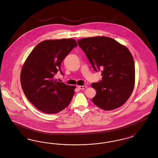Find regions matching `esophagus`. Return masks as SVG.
I'll return each instance as SVG.
<instances>
[{
  "label": "esophagus",
  "instance_id": "1",
  "mask_svg": "<svg viewBox=\"0 0 158 158\" xmlns=\"http://www.w3.org/2000/svg\"><path fill=\"white\" fill-rule=\"evenodd\" d=\"M77 88L79 89H84L86 88V85H83V86H78Z\"/></svg>",
  "mask_w": 158,
  "mask_h": 158
}]
</instances>
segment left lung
<instances>
[{"mask_svg":"<svg viewBox=\"0 0 158 158\" xmlns=\"http://www.w3.org/2000/svg\"><path fill=\"white\" fill-rule=\"evenodd\" d=\"M77 44L85 53L95 71H101L102 80L92 83L96 91L92 99L104 110H113L123 105L135 86V62L127 48L107 37L85 38Z\"/></svg>","mask_w":158,"mask_h":158,"instance_id":"8db88e82","label":"left lung"}]
</instances>
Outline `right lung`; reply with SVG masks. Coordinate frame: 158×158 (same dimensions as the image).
<instances>
[{
  "label": "right lung",
  "mask_w": 158,
  "mask_h": 158,
  "mask_svg": "<svg viewBox=\"0 0 158 158\" xmlns=\"http://www.w3.org/2000/svg\"><path fill=\"white\" fill-rule=\"evenodd\" d=\"M74 39L50 40L36 45L25 60L21 73L23 91L29 101L47 114L59 113L69 105L75 86L54 79L61 63L73 48Z\"/></svg>",
  "instance_id": "right-lung-1"
}]
</instances>
